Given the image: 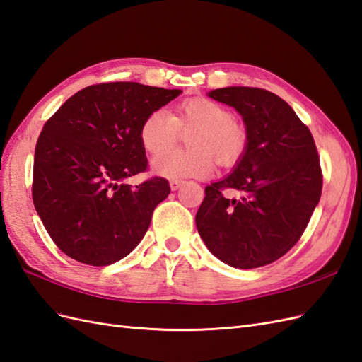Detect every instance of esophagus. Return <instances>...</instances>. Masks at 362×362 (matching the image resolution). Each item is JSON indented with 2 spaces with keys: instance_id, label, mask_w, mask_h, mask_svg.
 I'll list each match as a JSON object with an SVG mask.
<instances>
[{
  "instance_id": "esophagus-1",
  "label": "esophagus",
  "mask_w": 362,
  "mask_h": 362,
  "mask_svg": "<svg viewBox=\"0 0 362 362\" xmlns=\"http://www.w3.org/2000/svg\"><path fill=\"white\" fill-rule=\"evenodd\" d=\"M183 185V180H171L170 182V187L173 191H177L180 187Z\"/></svg>"
}]
</instances>
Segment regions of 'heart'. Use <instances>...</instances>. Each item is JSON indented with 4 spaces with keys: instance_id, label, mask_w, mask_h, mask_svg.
I'll return each mask as SVG.
<instances>
[{
    "instance_id": "heart-1",
    "label": "heart",
    "mask_w": 362,
    "mask_h": 362,
    "mask_svg": "<svg viewBox=\"0 0 362 362\" xmlns=\"http://www.w3.org/2000/svg\"><path fill=\"white\" fill-rule=\"evenodd\" d=\"M192 132L187 152H166L177 140L179 131ZM139 141L146 153L162 155L151 162L153 173L165 179L180 180L205 177L214 168V159L221 166L240 160L247 146L246 127L216 100L194 98L182 102L173 115L154 110L139 128Z\"/></svg>"
}]
</instances>
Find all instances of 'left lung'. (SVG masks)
Segmentation results:
<instances>
[{
	"label": "left lung",
	"instance_id": "obj_1",
	"mask_svg": "<svg viewBox=\"0 0 362 362\" xmlns=\"http://www.w3.org/2000/svg\"><path fill=\"white\" fill-rule=\"evenodd\" d=\"M208 96L242 115L247 146L233 173L205 188L197 230L218 260L238 269L262 267L293 247L318 205L317 146L292 107L271 91L226 87ZM225 189L243 199H226Z\"/></svg>",
	"mask_w": 362,
	"mask_h": 362
}]
</instances>
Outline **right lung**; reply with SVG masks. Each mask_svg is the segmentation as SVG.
<instances>
[{
  "mask_svg": "<svg viewBox=\"0 0 362 362\" xmlns=\"http://www.w3.org/2000/svg\"><path fill=\"white\" fill-rule=\"evenodd\" d=\"M182 90L139 82H104L69 98L45 122L35 148L32 197L49 235L73 260L108 266L127 257L168 197L163 177L146 171L139 128Z\"/></svg>",
  "mask_w": 362,
  "mask_h": 362,
  "instance_id": "add662e5",
  "label": "right lung"
}]
</instances>
